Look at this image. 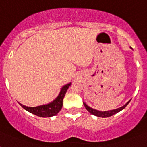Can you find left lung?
Segmentation results:
<instances>
[{
	"instance_id": "1",
	"label": "left lung",
	"mask_w": 147,
	"mask_h": 147,
	"mask_svg": "<svg viewBox=\"0 0 147 147\" xmlns=\"http://www.w3.org/2000/svg\"><path fill=\"white\" fill-rule=\"evenodd\" d=\"M130 100H129L126 105H124L122 107H119V108H117V109H114V110H111V111H98V110H95L94 108H92V107H90L89 106H88L85 102L83 103L84 105H85V108L87 109V111L89 113H91L93 115H95L97 117H111L112 115H114V114H117V113H118L119 111H121L123 108H125L126 106L129 104Z\"/></svg>"
}]
</instances>
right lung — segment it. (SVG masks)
I'll return each instance as SVG.
<instances>
[{
    "label": "right lung",
    "instance_id": "obj_1",
    "mask_svg": "<svg viewBox=\"0 0 147 147\" xmlns=\"http://www.w3.org/2000/svg\"><path fill=\"white\" fill-rule=\"evenodd\" d=\"M71 85V83L70 82L64 85L61 88L59 94L58 95L57 98H55L53 101L47 104V105H40V106H37V107H27V106H25L22 104H20V105L26 111L30 112L31 114H35L36 116L41 117H50L55 116V114H57L62 109L63 98H64L67 90Z\"/></svg>",
    "mask_w": 147,
    "mask_h": 147
}]
</instances>
